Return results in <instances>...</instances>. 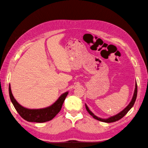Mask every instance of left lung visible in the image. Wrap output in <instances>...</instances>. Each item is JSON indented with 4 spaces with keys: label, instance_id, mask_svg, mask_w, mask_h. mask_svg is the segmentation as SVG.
Wrapping results in <instances>:
<instances>
[{
    "label": "left lung",
    "instance_id": "obj_1",
    "mask_svg": "<svg viewBox=\"0 0 148 148\" xmlns=\"http://www.w3.org/2000/svg\"><path fill=\"white\" fill-rule=\"evenodd\" d=\"M137 83H136V88H135V90H134V95H133V97L132 99L130 102L129 103V104H128L126 108H125L123 111H121L120 112H119L118 114H116L114 116H111V117H109L108 118H106V119H103V118H100L99 117H98V116H95V114H93V113L90 111V110L89 109L88 107L87 106L86 104H85V106H86V109L87 110V111L88 112L89 114L92 116V117L93 118H95L96 119H97V120L99 121H102V122H105V123H112V122H114V121H116L119 120V119H121L123 116L127 114V113L130 111V109L132 108L133 106L134 105V103L135 102H136V98H137Z\"/></svg>",
    "mask_w": 148,
    "mask_h": 148
}]
</instances>
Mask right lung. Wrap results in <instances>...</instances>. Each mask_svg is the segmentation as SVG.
<instances>
[{"mask_svg":"<svg viewBox=\"0 0 148 148\" xmlns=\"http://www.w3.org/2000/svg\"><path fill=\"white\" fill-rule=\"evenodd\" d=\"M9 93L11 102L18 114L27 121L36 123H43L51 120L61 110L63 103L69 93L67 92L62 94L54 103L47 108L31 109L24 108L16 100L12 94L10 84L9 86Z\"/></svg>","mask_w":148,"mask_h":148,"instance_id":"right-lung-1","label":"right lung"}]
</instances>
